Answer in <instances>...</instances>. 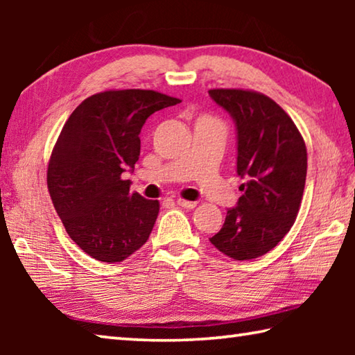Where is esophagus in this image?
<instances>
[{"label": "esophagus", "instance_id": "1", "mask_svg": "<svg viewBox=\"0 0 355 355\" xmlns=\"http://www.w3.org/2000/svg\"><path fill=\"white\" fill-rule=\"evenodd\" d=\"M177 203H178L180 207H183V208H188V209L194 208V207L197 205V202H189V200H184V199H177Z\"/></svg>", "mask_w": 355, "mask_h": 355}]
</instances>
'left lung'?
Returning a JSON list of instances; mask_svg holds the SVG:
<instances>
[{"label":"left lung","mask_w":355,"mask_h":355,"mask_svg":"<svg viewBox=\"0 0 355 355\" xmlns=\"http://www.w3.org/2000/svg\"><path fill=\"white\" fill-rule=\"evenodd\" d=\"M209 97L236 127V172L244 180L238 205L209 241L233 260L274 249L297 218L307 177V148L291 117L266 95L211 89Z\"/></svg>","instance_id":"left-lung-1"}]
</instances>
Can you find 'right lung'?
Instances as JSON below:
<instances>
[{
	"mask_svg": "<svg viewBox=\"0 0 355 355\" xmlns=\"http://www.w3.org/2000/svg\"><path fill=\"white\" fill-rule=\"evenodd\" d=\"M182 100L125 89L95 94L70 114L48 163L53 205L69 236L98 261L127 260L147 243L158 200L130 192L141 130L153 112Z\"/></svg>",
	"mask_w": 355,
	"mask_h": 355,
	"instance_id": "add662e5",
	"label": "right lung"
}]
</instances>
